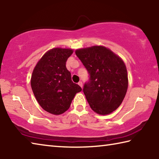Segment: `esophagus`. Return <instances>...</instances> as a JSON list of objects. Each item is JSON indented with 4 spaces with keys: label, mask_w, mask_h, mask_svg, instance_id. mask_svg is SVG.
Wrapping results in <instances>:
<instances>
[{
    "label": "esophagus",
    "mask_w": 159,
    "mask_h": 159,
    "mask_svg": "<svg viewBox=\"0 0 159 159\" xmlns=\"http://www.w3.org/2000/svg\"><path fill=\"white\" fill-rule=\"evenodd\" d=\"M78 84H79V85L80 86V87H81V88L83 87V83H82L81 81H79V83H78Z\"/></svg>",
    "instance_id": "obj_1"
}]
</instances>
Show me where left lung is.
<instances>
[{
    "label": "left lung",
    "instance_id": "obj_1",
    "mask_svg": "<svg viewBox=\"0 0 159 159\" xmlns=\"http://www.w3.org/2000/svg\"><path fill=\"white\" fill-rule=\"evenodd\" d=\"M75 52L90 76L83 91L90 108L100 115L111 114L122 103L128 90L124 62L111 50L100 45Z\"/></svg>",
    "mask_w": 159,
    "mask_h": 159
}]
</instances>
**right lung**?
Here are the masks:
<instances>
[{
    "mask_svg": "<svg viewBox=\"0 0 159 159\" xmlns=\"http://www.w3.org/2000/svg\"><path fill=\"white\" fill-rule=\"evenodd\" d=\"M73 50L56 48L48 50L35 66L31 85L35 98L45 111L60 115L69 109L74 96L82 90L73 83L66 61Z\"/></svg>",
    "mask_w": 159,
    "mask_h": 159,
    "instance_id": "add662e5",
    "label": "right lung"
}]
</instances>
